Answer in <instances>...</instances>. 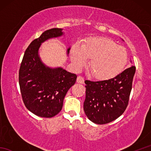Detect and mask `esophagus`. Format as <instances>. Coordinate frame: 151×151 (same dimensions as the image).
I'll list each match as a JSON object with an SVG mask.
<instances>
[{
	"label": "esophagus",
	"mask_w": 151,
	"mask_h": 151,
	"mask_svg": "<svg viewBox=\"0 0 151 151\" xmlns=\"http://www.w3.org/2000/svg\"><path fill=\"white\" fill-rule=\"evenodd\" d=\"M76 81H77L78 83H80V84H84V78L81 76H78L77 77V79H76Z\"/></svg>",
	"instance_id": "obj_1"
}]
</instances>
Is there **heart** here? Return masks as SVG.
<instances>
[{
	"label": "heart",
	"instance_id": "heart-1",
	"mask_svg": "<svg viewBox=\"0 0 151 151\" xmlns=\"http://www.w3.org/2000/svg\"><path fill=\"white\" fill-rule=\"evenodd\" d=\"M88 59L89 70L95 78L105 81L116 77L123 71L128 62V54L123 47L109 38L91 37L82 44L73 45L70 59L76 69L86 65Z\"/></svg>",
	"mask_w": 151,
	"mask_h": 151
}]
</instances>
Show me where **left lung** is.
<instances>
[{"label": "left lung", "instance_id": "1", "mask_svg": "<svg viewBox=\"0 0 151 151\" xmlns=\"http://www.w3.org/2000/svg\"><path fill=\"white\" fill-rule=\"evenodd\" d=\"M136 67L131 66L116 77L106 81H86L84 110L94 123L106 124L124 113L129 104Z\"/></svg>", "mask_w": 151, "mask_h": 151}]
</instances>
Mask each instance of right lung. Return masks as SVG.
Returning a JSON list of instances; mask_svg holds the SVG:
<instances>
[{
  "label": "right lung",
  "mask_w": 151,
  "mask_h": 151,
  "mask_svg": "<svg viewBox=\"0 0 151 151\" xmlns=\"http://www.w3.org/2000/svg\"><path fill=\"white\" fill-rule=\"evenodd\" d=\"M62 28L45 31L31 42L25 50L19 71V83L22 101L32 113L41 117H52L62 109L67 91L76 81L75 74L61 67L50 68L42 63L38 54L41 44L62 36ZM70 48L67 49V54Z\"/></svg>",
  "instance_id": "right-lung-1"
}]
</instances>
